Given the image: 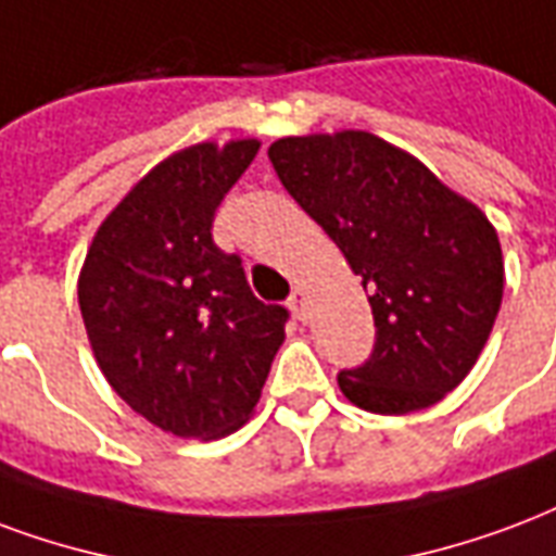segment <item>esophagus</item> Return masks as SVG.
<instances>
[{
    "mask_svg": "<svg viewBox=\"0 0 556 556\" xmlns=\"http://www.w3.org/2000/svg\"><path fill=\"white\" fill-rule=\"evenodd\" d=\"M289 306H291V312H294V315H298L300 320H306V291L300 289V286L294 291H291Z\"/></svg>",
    "mask_w": 556,
    "mask_h": 556,
    "instance_id": "obj_1",
    "label": "esophagus"
}]
</instances>
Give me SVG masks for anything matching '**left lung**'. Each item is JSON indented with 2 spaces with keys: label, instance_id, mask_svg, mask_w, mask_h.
<instances>
[{
  "label": "left lung",
  "instance_id": "1",
  "mask_svg": "<svg viewBox=\"0 0 556 556\" xmlns=\"http://www.w3.org/2000/svg\"><path fill=\"white\" fill-rule=\"evenodd\" d=\"M270 164L336 241L371 303V359L339 374L359 409L406 415L454 392L486 348L504 298L495 226L471 200L371 131L291 135Z\"/></svg>",
  "mask_w": 556,
  "mask_h": 556
}]
</instances>
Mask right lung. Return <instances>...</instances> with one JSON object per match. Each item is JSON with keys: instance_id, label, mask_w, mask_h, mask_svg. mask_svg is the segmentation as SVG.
<instances>
[{"instance_id": "1", "label": "right lung", "mask_w": 556, "mask_h": 556, "mask_svg": "<svg viewBox=\"0 0 556 556\" xmlns=\"http://www.w3.org/2000/svg\"><path fill=\"white\" fill-rule=\"evenodd\" d=\"M262 143H194L131 185L90 241L79 309L100 371L164 433L220 439L253 415L289 312L253 298L215 212Z\"/></svg>"}]
</instances>
